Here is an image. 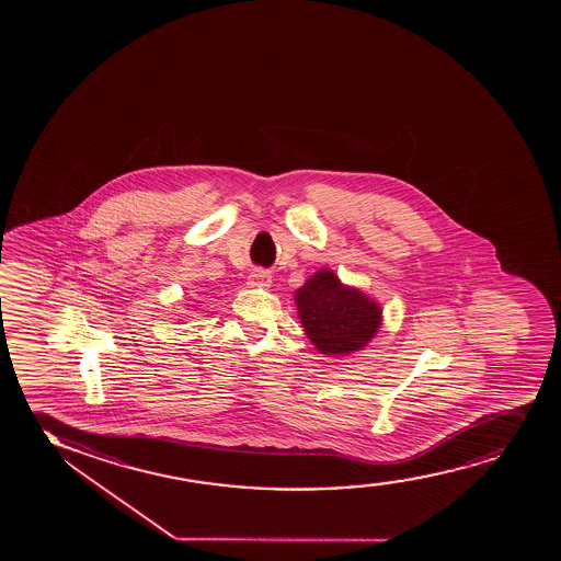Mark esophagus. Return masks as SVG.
<instances>
[{
  "label": "esophagus",
  "mask_w": 561,
  "mask_h": 561,
  "mask_svg": "<svg viewBox=\"0 0 561 561\" xmlns=\"http://www.w3.org/2000/svg\"><path fill=\"white\" fill-rule=\"evenodd\" d=\"M249 284L257 286V288H267L271 284V273L265 270H254L249 275Z\"/></svg>",
  "instance_id": "1"
}]
</instances>
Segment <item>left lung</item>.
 Wrapping results in <instances>:
<instances>
[{"instance_id":"8db88e82","label":"left lung","mask_w":561,"mask_h":561,"mask_svg":"<svg viewBox=\"0 0 561 561\" xmlns=\"http://www.w3.org/2000/svg\"><path fill=\"white\" fill-rule=\"evenodd\" d=\"M299 320L322 354L348 355L365 348L381 325V307L367 294L344 286L320 270L296 291Z\"/></svg>"}]
</instances>
